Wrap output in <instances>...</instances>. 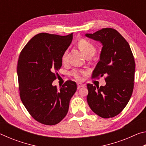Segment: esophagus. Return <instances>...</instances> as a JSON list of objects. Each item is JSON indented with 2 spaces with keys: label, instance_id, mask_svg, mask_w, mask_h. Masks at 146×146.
I'll use <instances>...</instances> for the list:
<instances>
[{
  "label": "esophagus",
  "instance_id": "1",
  "mask_svg": "<svg viewBox=\"0 0 146 146\" xmlns=\"http://www.w3.org/2000/svg\"><path fill=\"white\" fill-rule=\"evenodd\" d=\"M84 86H85V85L83 84H82V83H77V87L78 89L82 88V87H84Z\"/></svg>",
  "mask_w": 146,
  "mask_h": 146
}]
</instances>
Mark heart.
I'll return each instance as SVG.
<instances>
[{
    "instance_id": "b5f03b06",
    "label": "heart",
    "mask_w": 146,
    "mask_h": 146,
    "mask_svg": "<svg viewBox=\"0 0 146 146\" xmlns=\"http://www.w3.org/2000/svg\"><path fill=\"white\" fill-rule=\"evenodd\" d=\"M78 45L80 50L82 51L84 54L88 56L90 55H93L95 53V47L93 44L90 42L86 39H81L78 41ZM68 50L66 49L64 51V53L62 55V62L63 63H66L68 61ZM86 73V71L83 70H77L75 69L71 72L72 75L75 80H82L83 79V75Z\"/></svg>"
}]
</instances>
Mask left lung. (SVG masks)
Wrapping results in <instances>:
<instances>
[{
    "instance_id": "1",
    "label": "left lung",
    "mask_w": 146,
    "mask_h": 146,
    "mask_svg": "<svg viewBox=\"0 0 146 146\" xmlns=\"http://www.w3.org/2000/svg\"><path fill=\"white\" fill-rule=\"evenodd\" d=\"M86 36L102 44L100 60L92 78L106 75L104 86L88 84L87 101L91 110L104 118L114 117L127 104L134 88L135 62L129 44L113 28Z\"/></svg>"
}]
</instances>
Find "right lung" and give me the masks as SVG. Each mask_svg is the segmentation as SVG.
<instances>
[{
	"mask_svg": "<svg viewBox=\"0 0 146 146\" xmlns=\"http://www.w3.org/2000/svg\"><path fill=\"white\" fill-rule=\"evenodd\" d=\"M73 33L60 36L36 35L20 53L18 75L20 97L35 120L55 125L66 117L76 84L67 80L58 90L52 83L62 66V55L70 46Z\"/></svg>",
	"mask_w": 146,
	"mask_h": 146,
	"instance_id": "add662e5",
	"label": "right lung"
}]
</instances>
